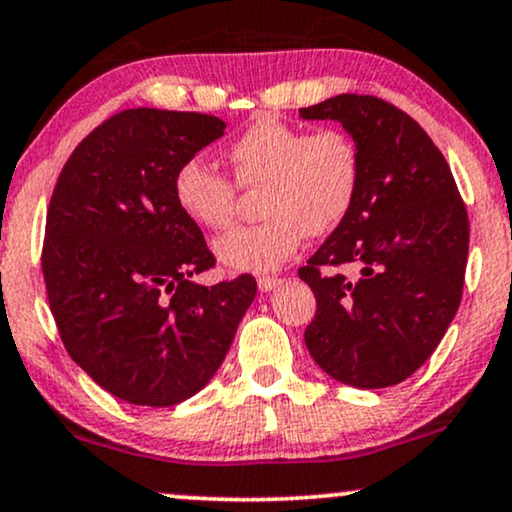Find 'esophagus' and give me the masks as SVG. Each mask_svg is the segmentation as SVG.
Segmentation results:
<instances>
[{
  "mask_svg": "<svg viewBox=\"0 0 512 512\" xmlns=\"http://www.w3.org/2000/svg\"><path fill=\"white\" fill-rule=\"evenodd\" d=\"M282 282L285 280H280V277H273V275H263V277H258V289H261V292H273V289H277L282 285Z\"/></svg>",
  "mask_w": 512,
  "mask_h": 512,
  "instance_id": "esophagus-1",
  "label": "esophagus"
}]
</instances>
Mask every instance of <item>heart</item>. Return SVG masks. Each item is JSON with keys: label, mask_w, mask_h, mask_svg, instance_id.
Segmentation results:
<instances>
[{"label": "heart", "mask_w": 512, "mask_h": 512, "mask_svg": "<svg viewBox=\"0 0 512 512\" xmlns=\"http://www.w3.org/2000/svg\"><path fill=\"white\" fill-rule=\"evenodd\" d=\"M237 185L261 192L263 223L213 242L227 273H273L296 254L306 235H327L351 213L361 189V151L344 130L308 132L277 116H258L227 147ZM182 216L220 230L235 216L237 189L204 159L182 161L173 175Z\"/></svg>", "instance_id": "1"}]
</instances>
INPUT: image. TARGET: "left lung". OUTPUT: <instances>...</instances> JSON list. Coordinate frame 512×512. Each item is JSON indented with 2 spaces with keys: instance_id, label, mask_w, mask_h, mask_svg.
Here are the masks:
<instances>
[{
  "instance_id": "8db88e82",
  "label": "left lung",
  "mask_w": 512,
  "mask_h": 512,
  "mask_svg": "<svg viewBox=\"0 0 512 512\" xmlns=\"http://www.w3.org/2000/svg\"><path fill=\"white\" fill-rule=\"evenodd\" d=\"M299 116L342 123L361 151L356 204L299 270L318 301L306 349L332 380L391 387L432 356L458 311L468 211L430 135L384 99L339 94ZM346 265L359 277L339 274Z\"/></svg>"
}]
</instances>
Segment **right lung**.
Segmentation results:
<instances>
[{
	"instance_id": "right-lung-1",
	"label": "right lung",
	"mask_w": 512,
	"mask_h": 512,
	"mask_svg": "<svg viewBox=\"0 0 512 512\" xmlns=\"http://www.w3.org/2000/svg\"><path fill=\"white\" fill-rule=\"evenodd\" d=\"M225 135L216 116L128 109L82 140L47 211L42 273L71 358L135 406H175L230 351L256 280L192 282L216 263L182 216L173 175Z\"/></svg>"
}]
</instances>
